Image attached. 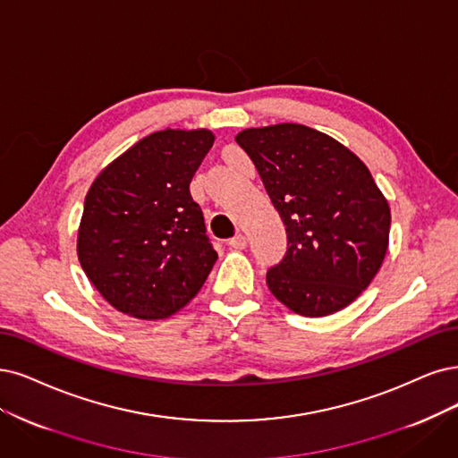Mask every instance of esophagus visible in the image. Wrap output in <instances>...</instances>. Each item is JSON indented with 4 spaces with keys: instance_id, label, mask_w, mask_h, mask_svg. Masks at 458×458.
<instances>
[{
    "instance_id": "obj_1",
    "label": "esophagus",
    "mask_w": 458,
    "mask_h": 458,
    "mask_svg": "<svg viewBox=\"0 0 458 458\" xmlns=\"http://www.w3.org/2000/svg\"><path fill=\"white\" fill-rule=\"evenodd\" d=\"M228 245L232 249H245L247 247V238L243 233H238V235H233L232 240H228Z\"/></svg>"
}]
</instances>
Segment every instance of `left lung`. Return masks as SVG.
<instances>
[{
	"mask_svg": "<svg viewBox=\"0 0 458 458\" xmlns=\"http://www.w3.org/2000/svg\"><path fill=\"white\" fill-rule=\"evenodd\" d=\"M286 226V252L267 269L272 294L303 317L347 308L376 277L388 247L391 208L364 162L303 124L235 135Z\"/></svg>",
	"mask_w": 458,
	"mask_h": 458,
	"instance_id": "left-lung-1",
	"label": "left lung"
}]
</instances>
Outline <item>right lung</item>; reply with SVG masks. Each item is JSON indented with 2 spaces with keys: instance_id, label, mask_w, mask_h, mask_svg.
I'll return each mask as SVG.
<instances>
[{
  "instance_id": "obj_1",
  "label": "right lung",
  "mask_w": 458,
  "mask_h": 458,
  "mask_svg": "<svg viewBox=\"0 0 458 458\" xmlns=\"http://www.w3.org/2000/svg\"><path fill=\"white\" fill-rule=\"evenodd\" d=\"M213 141L209 130L155 131L92 182L77 255L98 293L121 313L165 318L206 283L218 257L189 186Z\"/></svg>"
}]
</instances>
